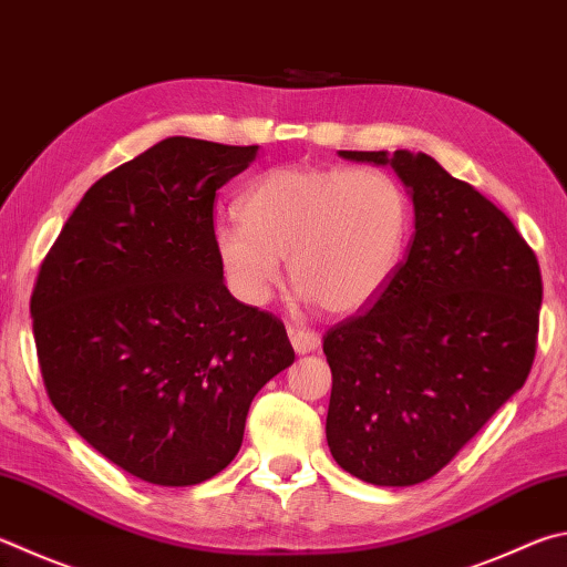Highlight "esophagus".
<instances>
[{"label": "esophagus", "instance_id": "esophagus-1", "mask_svg": "<svg viewBox=\"0 0 567 567\" xmlns=\"http://www.w3.org/2000/svg\"><path fill=\"white\" fill-rule=\"evenodd\" d=\"M287 337H290L295 352H300V354L315 352V349L319 347V334L315 332V329L290 324V327H287Z\"/></svg>", "mask_w": 567, "mask_h": 567}]
</instances>
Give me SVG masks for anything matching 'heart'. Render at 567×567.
<instances>
[{
  "mask_svg": "<svg viewBox=\"0 0 567 567\" xmlns=\"http://www.w3.org/2000/svg\"><path fill=\"white\" fill-rule=\"evenodd\" d=\"M409 233V195L389 173L277 166L245 188L240 220L213 225V248L243 302L270 300L287 257L302 297L324 312L349 315L394 280Z\"/></svg>",
  "mask_w": 567,
  "mask_h": 567,
  "instance_id": "b5f03b06",
  "label": "heart"
}]
</instances>
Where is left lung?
<instances>
[{
	"instance_id": "8db88e82",
	"label": "left lung",
	"mask_w": 567,
	"mask_h": 567,
	"mask_svg": "<svg viewBox=\"0 0 567 567\" xmlns=\"http://www.w3.org/2000/svg\"><path fill=\"white\" fill-rule=\"evenodd\" d=\"M396 171L414 240L369 310L324 334L327 444L347 473L414 486L451 463L526 384L538 342V257L508 215L426 153L339 151Z\"/></svg>"
}]
</instances>
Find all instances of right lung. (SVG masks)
Here are the masks:
<instances>
[{"mask_svg":"<svg viewBox=\"0 0 567 567\" xmlns=\"http://www.w3.org/2000/svg\"><path fill=\"white\" fill-rule=\"evenodd\" d=\"M255 153L156 143L91 185L39 267L29 310L51 404L156 486L228 466L255 394L295 362L285 324L235 300L213 248L215 190Z\"/></svg>","mask_w":567,"mask_h":567,"instance_id":"right-lung-1","label":"right lung"}]
</instances>
